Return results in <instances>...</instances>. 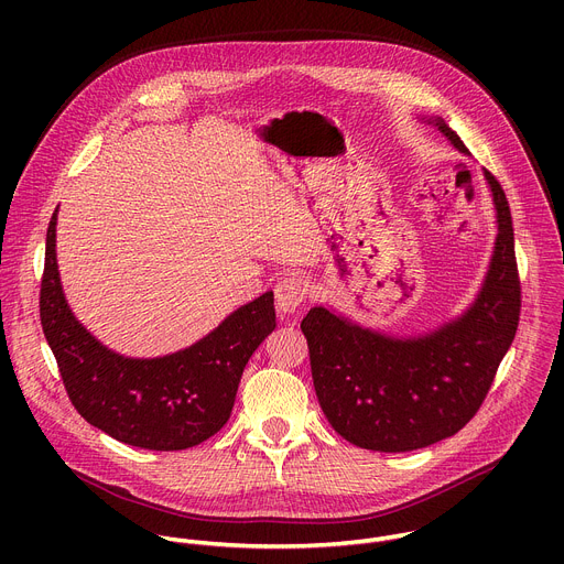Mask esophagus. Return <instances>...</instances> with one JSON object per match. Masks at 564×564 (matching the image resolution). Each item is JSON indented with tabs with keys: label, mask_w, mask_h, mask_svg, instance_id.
Masks as SVG:
<instances>
[{
	"label": "esophagus",
	"mask_w": 564,
	"mask_h": 564,
	"mask_svg": "<svg viewBox=\"0 0 564 564\" xmlns=\"http://www.w3.org/2000/svg\"><path fill=\"white\" fill-rule=\"evenodd\" d=\"M274 296H276V307L283 314L296 312L305 296H307V283L299 274H285L276 285H274Z\"/></svg>",
	"instance_id": "esophagus-1"
}]
</instances>
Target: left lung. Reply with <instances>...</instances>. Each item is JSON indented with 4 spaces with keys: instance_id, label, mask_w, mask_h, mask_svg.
<instances>
[{
    "instance_id": "obj_1",
    "label": "left lung",
    "mask_w": 564,
    "mask_h": 564,
    "mask_svg": "<svg viewBox=\"0 0 564 564\" xmlns=\"http://www.w3.org/2000/svg\"><path fill=\"white\" fill-rule=\"evenodd\" d=\"M437 129L468 153L459 135ZM498 212L489 274L475 303L431 335L394 339L312 307L301 330L318 404L350 444L381 453L431 446L462 431L479 411L520 321V276L507 194L485 172Z\"/></svg>"
}]
</instances>
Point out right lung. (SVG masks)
<instances>
[{
    "label": "right lung",
    "instance_id": "right-lung-1",
    "mask_svg": "<svg viewBox=\"0 0 564 564\" xmlns=\"http://www.w3.org/2000/svg\"><path fill=\"white\" fill-rule=\"evenodd\" d=\"M55 220L57 212L46 231L40 318L75 411L113 440L149 451H183L209 440L231 415L252 352L276 328L274 294L238 307L205 339L174 355H116L77 324L64 301Z\"/></svg>",
    "mask_w": 564,
    "mask_h": 564
}]
</instances>
